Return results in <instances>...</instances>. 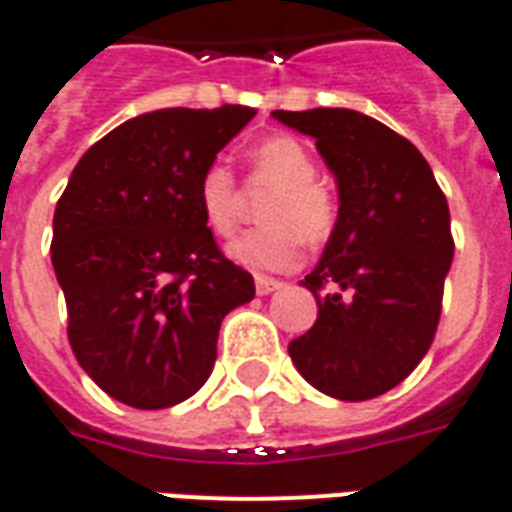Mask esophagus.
<instances>
[{
	"label": "esophagus",
	"instance_id": "esophagus-1",
	"mask_svg": "<svg viewBox=\"0 0 512 512\" xmlns=\"http://www.w3.org/2000/svg\"><path fill=\"white\" fill-rule=\"evenodd\" d=\"M280 288H283V283L275 280V277H264V275L256 277V293H259V296H269V293L280 291Z\"/></svg>",
	"mask_w": 512,
	"mask_h": 512
}]
</instances>
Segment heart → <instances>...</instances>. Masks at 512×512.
I'll return each instance as SVG.
<instances>
[{
	"instance_id": "heart-1",
	"label": "heart",
	"mask_w": 512,
	"mask_h": 512,
	"mask_svg": "<svg viewBox=\"0 0 512 512\" xmlns=\"http://www.w3.org/2000/svg\"><path fill=\"white\" fill-rule=\"evenodd\" d=\"M251 176L272 184L264 202V227L248 229L232 240L229 259L253 272H285L304 256V240L312 245L331 237L336 227V200L315 178V160L293 136H269L248 152ZM197 205L213 235L229 237L240 219V186L235 173L213 162L197 181Z\"/></svg>"
}]
</instances>
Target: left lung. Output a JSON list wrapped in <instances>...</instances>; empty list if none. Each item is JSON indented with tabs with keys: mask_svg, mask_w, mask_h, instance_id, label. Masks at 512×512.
<instances>
[{
	"mask_svg": "<svg viewBox=\"0 0 512 512\" xmlns=\"http://www.w3.org/2000/svg\"><path fill=\"white\" fill-rule=\"evenodd\" d=\"M315 138L334 173L339 216L301 280L318 320L288 344L293 366L339 400H368L406 379L433 344L454 259L449 202L419 149L352 109L272 112Z\"/></svg>",
	"mask_w": 512,
	"mask_h": 512,
	"instance_id": "left-lung-1",
	"label": "left lung"
}]
</instances>
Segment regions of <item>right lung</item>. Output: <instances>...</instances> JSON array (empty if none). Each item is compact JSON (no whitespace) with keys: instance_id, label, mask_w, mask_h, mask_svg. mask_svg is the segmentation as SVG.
<instances>
[{"instance_id":"add662e5","label":"right lung","mask_w":512,"mask_h":512,"mask_svg":"<svg viewBox=\"0 0 512 512\" xmlns=\"http://www.w3.org/2000/svg\"><path fill=\"white\" fill-rule=\"evenodd\" d=\"M248 106L138 114L82 154L55 205L53 269L69 342L104 392L133 408L192 398L221 320L253 299L197 205V181L253 120Z\"/></svg>"}]
</instances>
